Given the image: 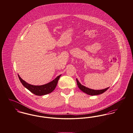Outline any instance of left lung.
Returning a JSON list of instances; mask_svg holds the SVG:
<instances>
[{
  "mask_svg": "<svg viewBox=\"0 0 133 133\" xmlns=\"http://www.w3.org/2000/svg\"><path fill=\"white\" fill-rule=\"evenodd\" d=\"M76 82H77V85L79 89L82 91L83 92H84V93L90 95H99V94H101L104 93L105 91H106L109 88V87H108L107 88L102 89V90H93V89H91L87 87H86L85 86L82 85L78 81V79L76 78Z\"/></svg>",
  "mask_w": 133,
  "mask_h": 133,
  "instance_id": "8db88e82",
  "label": "left lung"
}]
</instances>
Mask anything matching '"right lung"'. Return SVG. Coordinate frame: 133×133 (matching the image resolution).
Segmentation results:
<instances>
[{"label": "right lung", "instance_id": "1", "mask_svg": "<svg viewBox=\"0 0 133 133\" xmlns=\"http://www.w3.org/2000/svg\"><path fill=\"white\" fill-rule=\"evenodd\" d=\"M18 75L21 83L23 85V86L25 88L28 89L31 93L38 96L44 95L52 92L55 90V89L56 88L58 84V80L59 79V77L61 76V75H59L53 81L45 85L35 86L28 84L25 81L23 80L19 75Z\"/></svg>", "mask_w": 133, "mask_h": 133}]
</instances>
